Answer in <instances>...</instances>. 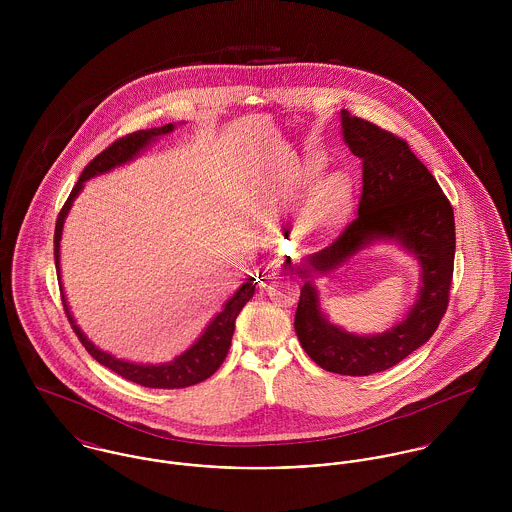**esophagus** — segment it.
Masks as SVG:
<instances>
[{
	"label": "esophagus",
	"instance_id": "obj_1",
	"mask_svg": "<svg viewBox=\"0 0 512 512\" xmlns=\"http://www.w3.org/2000/svg\"><path fill=\"white\" fill-rule=\"evenodd\" d=\"M278 272H280V262L278 260H268L266 264H262V278L272 280Z\"/></svg>",
	"mask_w": 512,
	"mask_h": 512
}]
</instances>
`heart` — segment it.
I'll list each match as a JSON object with an SVG mask.
<instances>
[{"mask_svg": "<svg viewBox=\"0 0 512 512\" xmlns=\"http://www.w3.org/2000/svg\"><path fill=\"white\" fill-rule=\"evenodd\" d=\"M323 169H325V161L321 157L317 155L305 157L293 169L290 177L284 181V185L276 191L274 201H284L297 193L307 191L321 177ZM349 199H351V185L343 175H329L321 179L297 215L299 232L309 238L325 232L341 217Z\"/></svg>", "mask_w": 512, "mask_h": 512, "instance_id": "b5f03b06", "label": "heart"}]
</instances>
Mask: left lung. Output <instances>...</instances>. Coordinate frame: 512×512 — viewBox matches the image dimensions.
<instances>
[{
    "label": "left lung",
    "mask_w": 512,
    "mask_h": 512,
    "mask_svg": "<svg viewBox=\"0 0 512 512\" xmlns=\"http://www.w3.org/2000/svg\"><path fill=\"white\" fill-rule=\"evenodd\" d=\"M343 140L363 159L359 215L295 270L305 282L295 311L303 351L329 372L368 376L398 365L438 329L447 309L455 258L453 209L428 167L398 136L341 110ZM376 241H396L421 264V290L409 313L384 334L357 336L333 326L312 282Z\"/></svg>",
    "instance_id": "8db88e82"
}]
</instances>
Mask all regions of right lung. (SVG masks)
<instances>
[{"mask_svg": "<svg viewBox=\"0 0 512 512\" xmlns=\"http://www.w3.org/2000/svg\"><path fill=\"white\" fill-rule=\"evenodd\" d=\"M175 130V124H165L161 128H149V130H140L134 132L126 138L116 140L110 147H106L102 153H98L82 171L80 179L76 181L65 207L59 213L57 226H55V266H57V276L61 280V238H63V226L65 219L73 207L74 199L78 197V193L84 189V183L96 175H104L132 159H136L149 144H153L157 138L171 134ZM61 288V299L67 311V317L73 325L74 333L78 335L80 343L84 345V349L92 355V359H96L100 365L108 366L110 370H114L116 374H120L126 380H132L136 384H142L147 388H185V386H193L197 382L207 380L209 376H213L222 361L226 359V353L230 349V341H232V333H234V321L238 317V313L242 311V307L252 299L256 284L254 278H248L236 293L222 305V311L213 317V321L205 327L203 335L179 357H175L169 363L163 365H142V363H130L124 359H118L102 349H98L84 333L82 329L76 325L71 307L67 303V295L63 290V284L59 282Z\"/></svg>", "mask_w": 512, "mask_h": 512, "instance_id": "right-lung-1", "label": "right lung"}]
</instances>
